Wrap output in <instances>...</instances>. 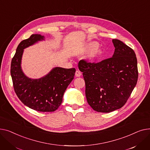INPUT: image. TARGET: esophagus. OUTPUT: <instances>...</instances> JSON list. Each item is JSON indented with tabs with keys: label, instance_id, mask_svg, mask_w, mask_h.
<instances>
[{
	"label": "esophagus",
	"instance_id": "1",
	"mask_svg": "<svg viewBox=\"0 0 150 150\" xmlns=\"http://www.w3.org/2000/svg\"><path fill=\"white\" fill-rule=\"evenodd\" d=\"M81 75H82V73H81V71H76V73H75V76H76V77H80V76H81Z\"/></svg>",
	"mask_w": 150,
	"mask_h": 150
}]
</instances>
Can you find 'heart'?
Wrapping results in <instances>:
<instances>
[{
    "label": "heart",
    "mask_w": 150,
    "mask_h": 150,
    "mask_svg": "<svg viewBox=\"0 0 150 150\" xmlns=\"http://www.w3.org/2000/svg\"><path fill=\"white\" fill-rule=\"evenodd\" d=\"M97 45H98V44H97V43H95V42H94V43H93L91 44V47H95V48H94L92 50V51H91V54H90V55H91V57L95 56L99 52V50L98 47H96Z\"/></svg>",
    "instance_id": "heart-1"
}]
</instances>
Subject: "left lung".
I'll use <instances>...</instances> for the list:
<instances>
[{
	"mask_svg": "<svg viewBox=\"0 0 150 150\" xmlns=\"http://www.w3.org/2000/svg\"><path fill=\"white\" fill-rule=\"evenodd\" d=\"M112 57L98 63L81 60L78 64L85 82L88 103L94 110L110 112L122 108L136 85L137 62L133 49L118 39Z\"/></svg>",
	"mask_w": 150,
	"mask_h": 150,
	"instance_id": "1",
	"label": "left lung"
}]
</instances>
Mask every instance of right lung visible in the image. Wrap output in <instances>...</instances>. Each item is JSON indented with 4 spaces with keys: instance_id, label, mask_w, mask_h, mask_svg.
<instances>
[{
    "instance_id": "add662e5",
    "label": "right lung",
    "mask_w": 150,
    "mask_h": 150,
    "mask_svg": "<svg viewBox=\"0 0 150 150\" xmlns=\"http://www.w3.org/2000/svg\"><path fill=\"white\" fill-rule=\"evenodd\" d=\"M45 40L40 34H32L17 47L11 60V76L16 94L28 107L40 112L56 111L62 102L63 96L75 74V68L55 67L39 79L26 76L21 68L23 50Z\"/></svg>"
}]
</instances>
